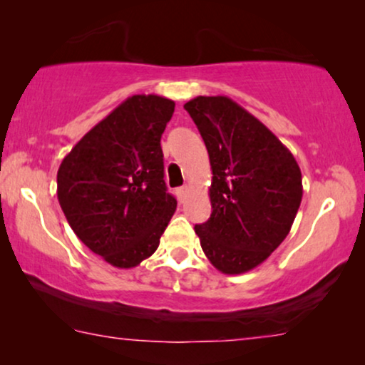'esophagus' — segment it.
I'll return each mask as SVG.
<instances>
[{
	"mask_svg": "<svg viewBox=\"0 0 365 365\" xmlns=\"http://www.w3.org/2000/svg\"><path fill=\"white\" fill-rule=\"evenodd\" d=\"M186 194H187V186H181L178 189V197L179 201H184L186 199Z\"/></svg>",
	"mask_w": 365,
	"mask_h": 365,
	"instance_id": "obj_1",
	"label": "esophagus"
}]
</instances>
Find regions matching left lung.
Returning <instances> with one entry per match:
<instances>
[{"label": "left lung", "instance_id": "8db88e82", "mask_svg": "<svg viewBox=\"0 0 365 365\" xmlns=\"http://www.w3.org/2000/svg\"><path fill=\"white\" fill-rule=\"evenodd\" d=\"M184 109L212 169L211 217L194 231L217 271H251L291 231L302 201L301 169L276 134L231 98L197 96Z\"/></svg>", "mask_w": 365, "mask_h": 365}]
</instances>
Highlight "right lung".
Returning <instances> with one entry per match:
<instances>
[{"label": "right lung", "mask_w": 365, "mask_h": 365, "mask_svg": "<svg viewBox=\"0 0 365 365\" xmlns=\"http://www.w3.org/2000/svg\"><path fill=\"white\" fill-rule=\"evenodd\" d=\"M174 101L134 94L79 139L58 169V201L84 246L119 269L153 256L176 199L161 136Z\"/></svg>", "instance_id": "add662e5"}]
</instances>
